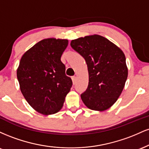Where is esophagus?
Segmentation results:
<instances>
[{
	"mask_svg": "<svg viewBox=\"0 0 149 149\" xmlns=\"http://www.w3.org/2000/svg\"><path fill=\"white\" fill-rule=\"evenodd\" d=\"M71 79L73 80V84H75V82H76V76H72L71 77Z\"/></svg>",
	"mask_w": 149,
	"mask_h": 149,
	"instance_id": "esophagus-1",
	"label": "esophagus"
}]
</instances>
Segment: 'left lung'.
Masks as SVG:
<instances>
[{"mask_svg": "<svg viewBox=\"0 0 149 149\" xmlns=\"http://www.w3.org/2000/svg\"><path fill=\"white\" fill-rule=\"evenodd\" d=\"M71 46L84 58L88 66V86L80 95L83 103L95 111L110 108L120 95L127 78L124 53L99 35L73 40Z\"/></svg>", "mask_w": 149, "mask_h": 149, "instance_id": "8db88e82", "label": "left lung"}]
</instances>
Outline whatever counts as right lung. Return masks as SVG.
<instances>
[{
    "instance_id": "right-lung-1",
    "label": "right lung",
    "mask_w": 149,
    "mask_h": 149,
    "mask_svg": "<svg viewBox=\"0 0 149 149\" xmlns=\"http://www.w3.org/2000/svg\"><path fill=\"white\" fill-rule=\"evenodd\" d=\"M67 45L64 39H44L21 58L17 71L20 90L31 107L40 113L59 111L72 87L61 61Z\"/></svg>"
}]
</instances>
